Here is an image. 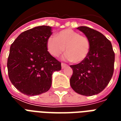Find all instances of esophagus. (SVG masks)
Returning <instances> with one entry per match:
<instances>
[{
  "label": "esophagus",
  "instance_id": "34e87169",
  "mask_svg": "<svg viewBox=\"0 0 121 121\" xmlns=\"http://www.w3.org/2000/svg\"><path fill=\"white\" fill-rule=\"evenodd\" d=\"M67 66V65L66 63H61V68H62V69H64L65 67H66Z\"/></svg>",
  "mask_w": 121,
  "mask_h": 121
}]
</instances>
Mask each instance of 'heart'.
I'll return each mask as SVG.
<instances>
[{
    "mask_svg": "<svg viewBox=\"0 0 121 121\" xmlns=\"http://www.w3.org/2000/svg\"><path fill=\"white\" fill-rule=\"evenodd\" d=\"M48 52L54 57L67 52L65 58L76 63H80L88 56L91 49V43L85 35L71 29L59 32L56 37L50 36L47 41Z\"/></svg>",
    "mask_w": 121,
    "mask_h": 121,
    "instance_id": "obj_1",
    "label": "heart"
}]
</instances>
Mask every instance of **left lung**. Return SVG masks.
I'll list each match as a JSON object with an SVG mask.
<instances>
[{"label": "left lung", "instance_id": "left-lung-1", "mask_svg": "<svg viewBox=\"0 0 121 121\" xmlns=\"http://www.w3.org/2000/svg\"><path fill=\"white\" fill-rule=\"evenodd\" d=\"M77 29L89 39L91 49L85 60L71 65L73 73L70 84L77 93L92 96L103 91L111 80L114 71L115 53L110 41L100 32L87 26Z\"/></svg>", "mask_w": 121, "mask_h": 121}]
</instances>
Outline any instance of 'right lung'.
<instances>
[{
  "mask_svg": "<svg viewBox=\"0 0 121 121\" xmlns=\"http://www.w3.org/2000/svg\"><path fill=\"white\" fill-rule=\"evenodd\" d=\"M52 27L39 26L22 32L10 47L7 67L12 84L22 93L34 96L49 90L53 72L61 62L50 55L47 41Z\"/></svg>",
  "mask_w": 121,
  "mask_h": 121,
  "instance_id": "right-lung-1",
  "label": "right lung"
}]
</instances>
